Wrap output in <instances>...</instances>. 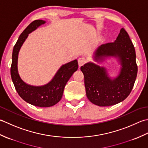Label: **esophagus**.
<instances>
[{
  "instance_id": "esophagus-1",
  "label": "esophagus",
  "mask_w": 148,
  "mask_h": 148,
  "mask_svg": "<svg viewBox=\"0 0 148 148\" xmlns=\"http://www.w3.org/2000/svg\"><path fill=\"white\" fill-rule=\"evenodd\" d=\"M87 59H86L85 57H80L79 59L78 60V65L79 66H81L84 65V64H86L87 62Z\"/></svg>"
}]
</instances>
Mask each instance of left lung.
<instances>
[{
  "label": "left lung",
  "mask_w": 148,
  "mask_h": 148,
  "mask_svg": "<svg viewBox=\"0 0 148 148\" xmlns=\"http://www.w3.org/2000/svg\"><path fill=\"white\" fill-rule=\"evenodd\" d=\"M118 56L121 61V71L112 80L106 70L93 63L81 66L84 75L86 95L89 100L96 105L107 107L122 101L128 97L133 89L137 75L136 54L134 44L124 28L114 42L103 44L95 52V59L103 56Z\"/></svg>",
  "instance_id": "left-lung-1"
}]
</instances>
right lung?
Segmentation results:
<instances>
[{"label": "right lung", "instance_id": "1", "mask_svg": "<svg viewBox=\"0 0 148 148\" xmlns=\"http://www.w3.org/2000/svg\"><path fill=\"white\" fill-rule=\"evenodd\" d=\"M45 23L41 20L33 21L22 32L14 46L11 66V79L18 94L24 101L40 107H52L61 100L66 83L78 68L77 60L63 65L50 83L41 87L27 85L21 79L17 70L18 55L20 47L29 33Z\"/></svg>", "mask_w": 148, "mask_h": 148}]
</instances>
